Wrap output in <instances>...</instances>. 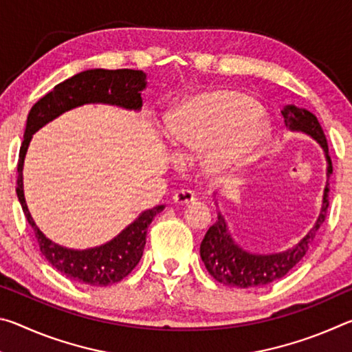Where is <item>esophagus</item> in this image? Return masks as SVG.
Instances as JSON below:
<instances>
[{"mask_svg":"<svg viewBox=\"0 0 352 352\" xmlns=\"http://www.w3.org/2000/svg\"><path fill=\"white\" fill-rule=\"evenodd\" d=\"M195 201V194L192 190H188V189H182V190H177L175 195H174V204L177 205H189Z\"/></svg>","mask_w":352,"mask_h":352,"instance_id":"esophagus-1","label":"esophagus"}]
</instances>
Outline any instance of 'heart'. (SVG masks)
Returning <instances> with one entry per match:
<instances>
[{
    "instance_id": "heart-1",
    "label": "heart",
    "mask_w": 352,
    "mask_h": 352,
    "mask_svg": "<svg viewBox=\"0 0 352 352\" xmlns=\"http://www.w3.org/2000/svg\"><path fill=\"white\" fill-rule=\"evenodd\" d=\"M172 144L183 151L206 152V169L214 175L241 170L254 160L270 136V127L253 99L231 90H211L188 99L168 122Z\"/></svg>"
}]
</instances>
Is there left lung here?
Masks as SVG:
<instances>
[{"label":"left lung","instance_id":"1","mask_svg":"<svg viewBox=\"0 0 352 352\" xmlns=\"http://www.w3.org/2000/svg\"><path fill=\"white\" fill-rule=\"evenodd\" d=\"M284 116L285 127L292 132H302L318 142L324 151L327 162L326 168V188L323 192V205H321L320 216L311 231L302 239L281 253L270 254H256L237 245L230 234L228 225H226L222 214H217L216 223L210 226L206 234L201 241L200 256L205 262L206 270L216 281L231 287L248 289V287H262L273 281H278L294 269V267L302 259L307 253L309 247L315 239L321 223L324 222L327 206H329V177L332 174V163L327 151V141L321 129L317 116L306 109L296 105H285L281 111Z\"/></svg>","mask_w":352,"mask_h":352}]
</instances>
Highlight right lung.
<instances>
[{
  "label": "right lung",
  "mask_w": 352,
  "mask_h": 352,
  "mask_svg": "<svg viewBox=\"0 0 352 352\" xmlns=\"http://www.w3.org/2000/svg\"><path fill=\"white\" fill-rule=\"evenodd\" d=\"M146 85V73L140 69H87L56 85L54 90L34 104L28 115L25 136L20 147L19 168H16L19 170L16 195L23 212L37 237L41 254L54 269L82 284L104 287L126 278L138 265L144 252L148 225L158 212L164 210V205L141 212L135 222L104 245L87 250H73L58 245L41 233L28 210L25 190H23V164H25L29 142L32 140V135L52 119L83 104H109L138 111L142 107L141 91Z\"/></svg>",
  "instance_id": "right-lung-1"
}]
</instances>
